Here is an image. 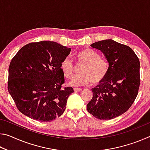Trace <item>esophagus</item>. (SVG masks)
Segmentation results:
<instances>
[{"label": "esophagus", "mask_w": 150, "mask_h": 150, "mask_svg": "<svg viewBox=\"0 0 150 150\" xmlns=\"http://www.w3.org/2000/svg\"><path fill=\"white\" fill-rule=\"evenodd\" d=\"M75 92H80V91H82V88H74Z\"/></svg>", "instance_id": "esophagus-1"}]
</instances>
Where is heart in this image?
<instances>
[{"label":"heart","mask_w":150,"mask_h":150,"mask_svg":"<svg viewBox=\"0 0 150 150\" xmlns=\"http://www.w3.org/2000/svg\"><path fill=\"white\" fill-rule=\"evenodd\" d=\"M78 63L83 65L80 69L81 74L73 79L70 85L73 87L88 85L92 82L97 84L104 80L109 70V63L100 58V55L90 48H85L76 55ZM61 69L65 77L71 79L75 73V65L69 57H66L61 64Z\"/></svg>","instance_id":"obj_1"}]
</instances>
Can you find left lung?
I'll return each mask as SVG.
<instances>
[{
    "label": "left lung",
    "mask_w": 150,
    "mask_h": 150,
    "mask_svg": "<svg viewBox=\"0 0 150 150\" xmlns=\"http://www.w3.org/2000/svg\"><path fill=\"white\" fill-rule=\"evenodd\" d=\"M91 46L103 53L109 70L104 80L92 88L93 98L87 108L94 117L110 120L126 112L138 95L139 61L130 47L112 40L96 42Z\"/></svg>",
    "instance_id": "left-lung-1"
}]
</instances>
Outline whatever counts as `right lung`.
<instances>
[{"mask_svg":"<svg viewBox=\"0 0 150 150\" xmlns=\"http://www.w3.org/2000/svg\"><path fill=\"white\" fill-rule=\"evenodd\" d=\"M71 50L54 42H32L12 58L8 90L23 115L50 122L64 112L68 96L74 91L72 87L62 88L65 79L61 64Z\"/></svg>","mask_w":150,"mask_h":150,"instance_id":"right-lung-1","label":"right lung"}]
</instances>
